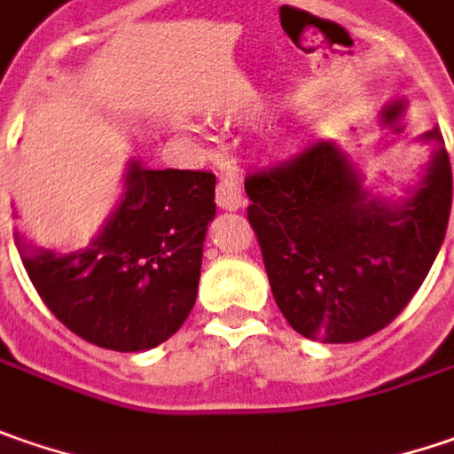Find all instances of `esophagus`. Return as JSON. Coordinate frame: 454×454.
Here are the masks:
<instances>
[{
    "label": "esophagus",
    "mask_w": 454,
    "mask_h": 454,
    "mask_svg": "<svg viewBox=\"0 0 454 454\" xmlns=\"http://www.w3.org/2000/svg\"><path fill=\"white\" fill-rule=\"evenodd\" d=\"M216 204L222 209H239L245 207V196H242V186L235 176H222L216 184Z\"/></svg>",
    "instance_id": "obj_1"
}]
</instances>
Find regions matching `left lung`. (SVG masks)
Masks as SVG:
<instances>
[{
	"mask_svg": "<svg viewBox=\"0 0 454 454\" xmlns=\"http://www.w3.org/2000/svg\"><path fill=\"white\" fill-rule=\"evenodd\" d=\"M427 140L437 143L434 158L403 204L368 199L348 155L325 140L247 173V219L273 299L299 334L334 345L365 340L419 291L452 207L440 127Z\"/></svg>",
	"mask_w": 454,
	"mask_h": 454,
	"instance_id": "8db88e82",
	"label": "left lung"
}]
</instances>
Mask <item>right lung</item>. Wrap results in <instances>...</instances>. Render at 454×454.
<instances>
[{
    "label": "right lung",
    "mask_w": 454,
    "mask_h": 454,
    "mask_svg": "<svg viewBox=\"0 0 454 454\" xmlns=\"http://www.w3.org/2000/svg\"><path fill=\"white\" fill-rule=\"evenodd\" d=\"M215 184L209 170L132 163L122 204L86 250L56 255L20 242L35 291L91 345L140 352L166 342L196 301Z\"/></svg>",
    "instance_id": "add662e5"
}]
</instances>
